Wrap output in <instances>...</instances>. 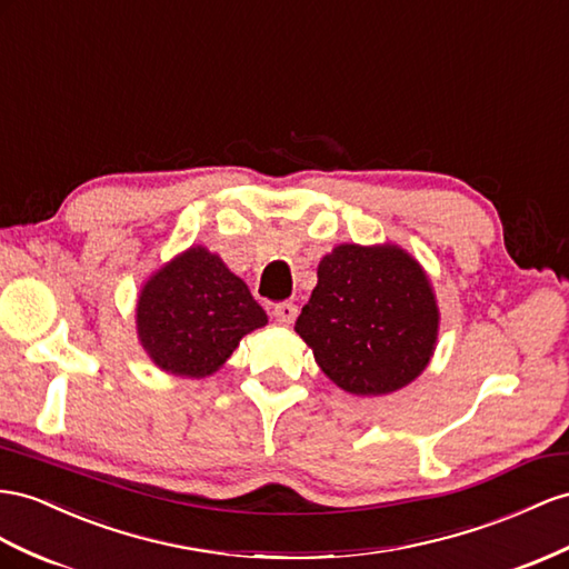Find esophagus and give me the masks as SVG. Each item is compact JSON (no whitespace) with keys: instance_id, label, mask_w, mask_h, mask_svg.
Returning a JSON list of instances; mask_svg holds the SVG:
<instances>
[{"instance_id":"obj_1","label":"esophagus","mask_w":569,"mask_h":569,"mask_svg":"<svg viewBox=\"0 0 569 569\" xmlns=\"http://www.w3.org/2000/svg\"><path fill=\"white\" fill-rule=\"evenodd\" d=\"M273 317H276V322H281V325H293L296 322V317H298V305L296 302H276L273 305Z\"/></svg>"}]
</instances>
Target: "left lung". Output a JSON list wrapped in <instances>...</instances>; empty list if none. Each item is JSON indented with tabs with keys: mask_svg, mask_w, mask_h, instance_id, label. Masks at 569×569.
I'll return each instance as SVG.
<instances>
[{
	"mask_svg": "<svg viewBox=\"0 0 569 569\" xmlns=\"http://www.w3.org/2000/svg\"><path fill=\"white\" fill-rule=\"evenodd\" d=\"M296 331L333 385L389 395L426 370L437 305L428 276L399 247L339 244L319 261Z\"/></svg>",
	"mask_w": 569,
	"mask_h": 569,
	"instance_id": "left-lung-1",
	"label": "left lung"
}]
</instances>
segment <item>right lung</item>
I'll return each mask as SVG.
<instances>
[{
	"instance_id": "1",
	"label": "right lung",
	"mask_w": 569,
	"mask_h": 569,
	"mask_svg": "<svg viewBox=\"0 0 569 569\" xmlns=\"http://www.w3.org/2000/svg\"><path fill=\"white\" fill-rule=\"evenodd\" d=\"M137 322L158 368L203 377L223 366L244 333L267 325V312L221 257L192 247L143 286Z\"/></svg>"
}]
</instances>
